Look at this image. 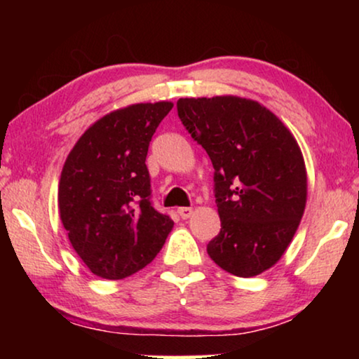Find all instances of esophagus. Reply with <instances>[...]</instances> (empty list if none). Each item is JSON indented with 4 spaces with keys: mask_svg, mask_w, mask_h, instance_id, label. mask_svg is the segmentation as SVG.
I'll list each match as a JSON object with an SVG mask.
<instances>
[{
    "mask_svg": "<svg viewBox=\"0 0 359 359\" xmlns=\"http://www.w3.org/2000/svg\"><path fill=\"white\" fill-rule=\"evenodd\" d=\"M191 214H193V209L191 208H180L178 209V215L181 219H188V217H191Z\"/></svg>",
    "mask_w": 359,
    "mask_h": 359,
    "instance_id": "1",
    "label": "esophagus"
}]
</instances>
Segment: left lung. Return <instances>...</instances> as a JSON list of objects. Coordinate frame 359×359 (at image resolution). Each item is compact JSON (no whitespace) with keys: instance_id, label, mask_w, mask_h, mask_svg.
<instances>
[{"instance_id":"8db88e82","label":"left lung","mask_w":359,"mask_h":359,"mask_svg":"<svg viewBox=\"0 0 359 359\" xmlns=\"http://www.w3.org/2000/svg\"><path fill=\"white\" fill-rule=\"evenodd\" d=\"M176 107L214 165L220 232L209 257L240 278L266 271L286 252L306 208L296 139L271 111L245 97H181Z\"/></svg>"}]
</instances>
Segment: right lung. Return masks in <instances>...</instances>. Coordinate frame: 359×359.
Here are the masks:
<instances>
[{
    "label": "right lung",
    "instance_id": "1",
    "mask_svg": "<svg viewBox=\"0 0 359 359\" xmlns=\"http://www.w3.org/2000/svg\"><path fill=\"white\" fill-rule=\"evenodd\" d=\"M171 102L114 111L80 137L63 165L58 209L72 247L104 279L145 268L168 237L173 220L151 203L145 165L151 137Z\"/></svg>",
    "mask_w": 359,
    "mask_h": 359
}]
</instances>
